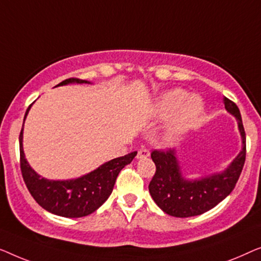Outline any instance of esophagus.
Instances as JSON below:
<instances>
[{"instance_id":"obj_1","label":"esophagus","mask_w":261,"mask_h":261,"mask_svg":"<svg viewBox=\"0 0 261 261\" xmlns=\"http://www.w3.org/2000/svg\"><path fill=\"white\" fill-rule=\"evenodd\" d=\"M150 156V151L148 149H139L137 151V156H136V159L137 160H143V159H146V157Z\"/></svg>"}]
</instances>
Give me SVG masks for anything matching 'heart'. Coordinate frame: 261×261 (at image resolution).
<instances>
[{
    "label": "heart",
    "instance_id": "obj_1",
    "mask_svg": "<svg viewBox=\"0 0 261 261\" xmlns=\"http://www.w3.org/2000/svg\"><path fill=\"white\" fill-rule=\"evenodd\" d=\"M204 111L203 100L185 90L174 89L163 93L157 99L155 105V116L159 119L171 117L166 129V139L174 142L182 135L193 129L199 122Z\"/></svg>",
    "mask_w": 261,
    "mask_h": 261
}]
</instances>
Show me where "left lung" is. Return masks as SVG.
Instances as JSON below:
<instances>
[{
	"label": "left lung",
	"instance_id": "obj_1",
	"mask_svg": "<svg viewBox=\"0 0 261 261\" xmlns=\"http://www.w3.org/2000/svg\"><path fill=\"white\" fill-rule=\"evenodd\" d=\"M227 112L236 117L241 136V151L225 170L189 179L185 177L176 150L151 152L156 172L149 185L150 195L167 214L190 218L211 211L232 193L246 159V135L238 106L223 98Z\"/></svg>",
	"mask_w": 261,
	"mask_h": 261
}]
</instances>
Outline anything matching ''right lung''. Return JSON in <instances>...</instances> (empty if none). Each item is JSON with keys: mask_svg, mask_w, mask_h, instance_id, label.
<instances>
[{"mask_svg": "<svg viewBox=\"0 0 261 261\" xmlns=\"http://www.w3.org/2000/svg\"><path fill=\"white\" fill-rule=\"evenodd\" d=\"M68 84H91L76 78L66 79L57 86ZM56 86V87H57ZM32 105L25 111L24 120ZM20 166L29 193L43 209L64 218H83L97 211L111 195L117 176L130 164L137 152H131L105 162L89 174L72 179H47L29 166L23 151V126L20 132Z\"/></svg>", "mask_w": 261, "mask_h": 261, "instance_id": "add662e5", "label": "right lung"}]
</instances>
